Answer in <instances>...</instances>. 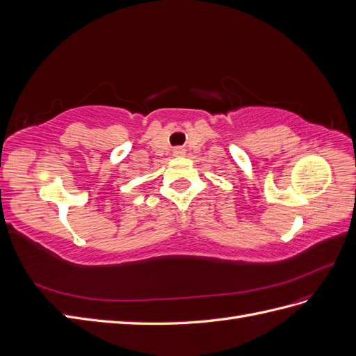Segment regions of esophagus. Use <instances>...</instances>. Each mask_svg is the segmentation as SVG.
I'll use <instances>...</instances> for the list:
<instances>
[{
    "label": "esophagus",
    "mask_w": 356,
    "mask_h": 356,
    "mask_svg": "<svg viewBox=\"0 0 356 356\" xmlns=\"http://www.w3.org/2000/svg\"><path fill=\"white\" fill-rule=\"evenodd\" d=\"M182 153H184V152H182L181 148H177V149H175V154H182Z\"/></svg>",
    "instance_id": "34e87169"
}]
</instances>
